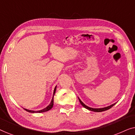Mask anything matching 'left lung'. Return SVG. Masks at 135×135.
I'll list each match as a JSON object with an SVG mask.
<instances>
[{
    "mask_svg": "<svg viewBox=\"0 0 135 135\" xmlns=\"http://www.w3.org/2000/svg\"><path fill=\"white\" fill-rule=\"evenodd\" d=\"M78 98H79V101H80V104L82 105V106L84 107V108H86V109H88V110H91V111H93V112H103V111H104V110H108V109H109L110 108H111L112 106H114V105H115V103H114V104H112L111 105H110V106H107V107H104V108H90V107L86 106V105L84 103H83L82 101L80 100V99L79 98V97H78Z\"/></svg>",
    "mask_w": 135,
    "mask_h": 135,
    "instance_id": "left-lung-1",
    "label": "left lung"
}]
</instances>
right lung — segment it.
<instances>
[{"instance_id":"1","label":"right lung","mask_w":135,"mask_h":135,"mask_svg":"<svg viewBox=\"0 0 135 135\" xmlns=\"http://www.w3.org/2000/svg\"><path fill=\"white\" fill-rule=\"evenodd\" d=\"M56 86H55V89H54V91H53V97L52 99H51V101L50 103L49 106H47L46 108H45L43 109L40 110H29L27 109H25L26 110V111L29 112H31V113H40V112H47L48 110H50L51 108H53V97H54V95L55 94V92H56Z\"/></svg>"}]
</instances>
